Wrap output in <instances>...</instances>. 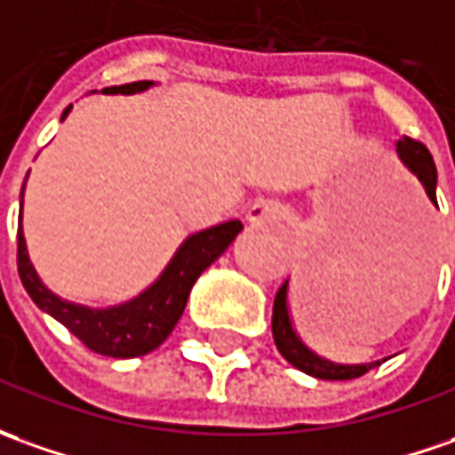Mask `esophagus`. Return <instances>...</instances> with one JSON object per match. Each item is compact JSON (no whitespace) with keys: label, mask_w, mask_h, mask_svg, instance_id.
Here are the masks:
<instances>
[{"label":"esophagus","mask_w":455,"mask_h":455,"mask_svg":"<svg viewBox=\"0 0 455 455\" xmlns=\"http://www.w3.org/2000/svg\"><path fill=\"white\" fill-rule=\"evenodd\" d=\"M246 219L261 227V224H271V221H279V219H286V209L281 206L279 202H271V199H259L249 206V214Z\"/></svg>","instance_id":"obj_1"}]
</instances>
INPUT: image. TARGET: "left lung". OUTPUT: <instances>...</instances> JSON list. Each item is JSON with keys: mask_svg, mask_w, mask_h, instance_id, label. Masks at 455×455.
<instances>
[{"mask_svg": "<svg viewBox=\"0 0 455 455\" xmlns=\"http://www.w3.org/2000/svg\"><path fill=\"white\" fill-rule=\"evenodd\" d=\"M398 156L403 159V164L409 166L413 174L419 176V181L426 188L428 199L435 204V164L431 151L426 149V144H421L419 139L403 137L398 141ZM271 331H274V341L276 348L281 351V356L286 358L291 366L299 371H304L308 376L316 379H326V381H348V379H358L366 371L376 369L381 361L376 363H363V366H341V363H331L326 358H318L314 351H308L299 336L293 333L291 321H289V308H286V283H281V289L276 291L274 299V318H271Z\"/></svg>", "mask_w": 455, "mask_h": 455, "instance_id": "obj_1", "label": "left lung"}]
</instances>
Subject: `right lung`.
Masks as SVG:
<instances>
[{"instance_id":"right-lung-1","label":"right lung","mask_w":455,"mask_h":455,"mask_svg":"<svg viewBox=\"0 0 455 455\" xmlns=\"http://www.w3.org/2000/svg\"><path fill=\"white\" fill-rule=\"evenodd\" d=\"M151 86V82H132L124 86H109L104 89L107 94H134ZM72 107H67L61 119L69 114ZM24 194V187H21ZM241 231V221H227L219 227L199 231L184 241V246L176 251L172 264L166 267L162 279L156 281L151 289L137 296L134 301L114 308H86V306L61 301L59 296L46 289L39 281L36 271L29 264L27 246H24V234H21V214L20 228H17V268L20 279L24 283L32 301L49 316H54L59 323H64L69 331L82 341V344L111 358H134L144 356L154 351L156 346L166 341V336L174 331L176 321L184 314L188 291L194 281L202 276V271L214 264L221 253L227 251L228 243L236 239Z\"/></svg>"}]
</instances>
